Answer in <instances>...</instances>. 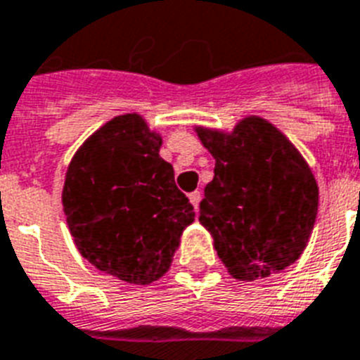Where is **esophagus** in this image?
<instances>
[{
  "label": "esophagus",
  "instance_id": "34e87169",
  "mask_svg": "<svg viewBox=\"0 0 360 360\" xmlns=\"http://www.w3.org/2000/svg\"><path fill=\"white\" fill-rule=\"evenodd\" d=\"M188 200H191V204L194 205V210H198L200 200H202V192H200V191L191 192V194H188Z\"/></svg>",
  "mask_w": 360,
  "mask_h": 360
}]
</instances>
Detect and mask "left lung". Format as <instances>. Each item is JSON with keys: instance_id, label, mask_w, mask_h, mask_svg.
Listing matches in <instances>:
<instances>
[{"instance_id": "obj_1", "label": "left lung", "mask_w": 360, "mask_h": 360, "mask_svg": "<svg viewBox=\"0 0 360 360\" xmlns=\"http://www.w3.org/2000/svg\"><path fill=\"white\" fill-rule=\"evenodd\" d=\"M215 175L204 188L200 223L240 281L292 264L314 230L319 188L295 145L268 120L243 119L232 134L198 128Z\"/></svg>"}]
</instances>
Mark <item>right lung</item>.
Segmentation results:
<instances>
[{"label":"right lung","instance_id":"1","mask_svg":"<svg viewBox=\"0 0 360 360\" xmlns=\"http://www.w3.org/2000/svg\"><path fill=\"white\" fill-rule=\"evenodd\" d=\"M160 145L139 115H120L82 143L65 174L62 204L79 253L126 283L160 279L194 221Z\"/></svg>","mask_w":360,"mask_h":360}]
</instances>
